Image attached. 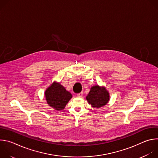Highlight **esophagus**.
Here are the masks:
<instances>
[{
  "label": "esophagus",
  "mask_w": 158,
  "mask_h": 158,
  "mask_svg": "<svg viewBox=\"0 0 158 158\" xmlns=\"http://www.w3.org/2000/svg\"><path fill=\"white\" fill-rule=\"evenodd\" d=\"M82 94H83L82 93H78V94H77V96L78 98H81V97L82 96Z\"/></svg>",
  "instance_id": "esophagus-1"
}]
</instances>
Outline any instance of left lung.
<instances>
[{
    "label": "left lung",
    "mask_w": 158,
    "mask_h": 158,
    "mask_svg": "<svg viewBox=\"0 0 158 158\" xmlns=\"http://www.w3.org/2000/svg\"><path fill=\"white\" fill-rule=\"evenodd\" d=\"M109 93L104 86L96 85L91 87L86 96V100L93 108L99 109L106 106L109 101Z\"/></svg>",
    "instance_id": "8db88e82"
}]
</instances>
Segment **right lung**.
I'll list each match as a JSON object with an SVG mask.
<instances>
[{
	"instance_id": "1",
	"label": "right lung",
	"mask_w": 158,
	"mask_h": 158,
	"mask_svg": "<svg viewBox=\"0 0 158 158\" xmlns=\"http://www.w3.org/2000/svg\"><path fill=\"white\" fill-rule=\"evenodd\" d=\"M48 104L56 110H61L73 98L71 93L67 91L59 82L54 81L44 93Z\"/></svg>"
}]
</instances>
